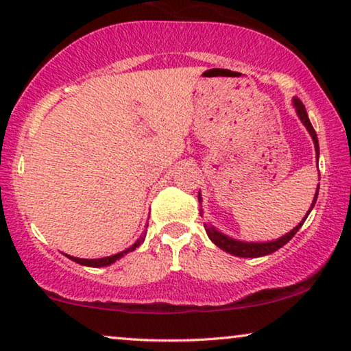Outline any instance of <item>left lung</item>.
I'll return each mask as SVG.
<instances>
[{"mask_svg": "<svg viewBox=\"0 0 351 351\" xmlns=\"http://www.w3.org/2000/svg\"><path fill=\"white\" fill-rule=\"evenodd\" d=\"M293 106H295V108H296V113H298V117H300L301 123L306 125L307 130H309L311 137H312V140H313V145H315V153H317V160H318V138H317V132H315V129L312 128L309 117H307L306 107L302 106V102H301L298 97L293 99ZM317 165H318V164H317ZM318 186H320V184H318ZM318 189H320V187H317V192H315V197H313L312 206H311L309 211H307L306 217L302 219V221H301L300 223H298V226H296L295 228H293L290 233L284 234V237H280L279 239H274V241H268V243H244V241H239V239H233V238L227 237V234L221 233V232H219V230H216L213 226H209V223H205V230H206L209 239H211V241H213L214 244H216L219 249L226 250V252L232 254V255H237V257L255 258V257H263V255H269V254L276 252L277 249H280L282 245H285L287 243H289L290 239H291L293 237H295L298 230H300V228L302 227V223H304L307 216H309V214H311L313 205H315L317 197H318ZM198 202L202 203L200 193H198ZM200 206H202V205H200ZM200 216H202V209H200Z\"/></svg>", "mask_w": 351, "mask_h": 351, "instance_id": "1", "label": "left lung"}]
</instances>
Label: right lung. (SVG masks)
Returning a JSON list of instances; mask_svg holds the SVG:
<instances>
[{
  "label": "right lung",
  "instance_id": "obj_1",
  "mask_svg": "<svg viewBox=\"0 0 351 351\" xmlns=\"http://www.w3.org/2000/svg\"><path fill=\"white\" fill-rule=\"evenodd\" d=\"M148 227V226H146ZM145 237H146V230H145V233L142 234V237H140L137 241H135L132 245H130L129 249H125V250H123V252H119V254H114V255H110V257H104V258H93V260H88V258H77V257H72V255H66L67 258H71L72 261H75V263H78V265H83V266H91V268H101V266H108V265H112V263H114V261L117 260H119L123 257L124 254H129V252H132V250H135L138 247L140 244H142L143 241H145Z\"/></svg>",
  "mask_w": 351,
  "mask_h": 351
}]
</instances>
